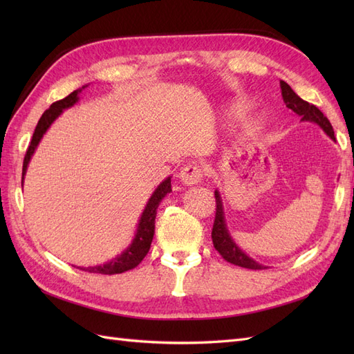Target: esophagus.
<instances>
[{"instance_id":"1","label":"esophagus","mask_w":354,"mask_h":354,"mask_svg":"<svg viewBox=\"0 0 354 354\" xmlns=\"http://www.w3.org/2000/svg\"><path fill=\"white\" fill-rule=\"evenodd\" d=\"M178 177L183 185L194 186L203 177V169H202V167H199L196 164H189L185 168H181Z\"/></svg>"}]
</instances>
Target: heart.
<instances>
[{"label": "heart", "instance_id": "heart-1", "mask_svg": "<svg viewBox=\"0 0 354 354\" xmlns=\"http://www.w3.org/2000/svg\"><path fill=\"white\" fill-rule=\"evenodd\" d=\"M239 108H245V106H243V104H239Z\"/></svg>", "mask_w": 354, "mask_h": 354}]
</instances>
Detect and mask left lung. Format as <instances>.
<instances>
[{"mask_svg":"<svg viewBox=\"0 0 354 354\" xmlns=\"http://www.w3.org/2000/svg\"><path fill=\"white\" fill-rule=\"evenodd\" d=\"M281 90H282V97L286 104L288 109L294 111L298 116H301V121H308V122H315L317 124L322 130L335 142V136H334V128H332L330 122L328 121V118L320 112L315 104H310L308 102L303 100L299 95L289 87V85L285 81H281ZM216 195V220H214V226L211 232V238L214 248H216L220 255L224 260L236 264L239 267H245V269H251V270H264L267 269L266 266L257 263L252 260L251 257L246 255L239 246L234 243L232 239L230 233L226 226V220H224V211H223V203L218 190L214 192Z\"/></svg>","mask_w":354,"mask_h":354,"instance_id":"8db88e82","label":"left lung"}]
</instances>
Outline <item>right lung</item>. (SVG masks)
I'll use <instances>...</instances> for the list:
<instances>
[{
  "label": "right lung",
  "instance_id": "add662e5",
  "mask_svg": "<svg viewBox=\"0 0 354 354\" xmlns=\"http://www.w3.org/2000/svg\"><path fill=\"white\" fill-rule=\"evenodd\" d=\"M88 87V85H82V88H78L72 91L68 97L62 99L59 102L53 103L50 108L42 113V116L39 118V121L35 127V131L34 136H32V140L30 145L26 151L25 159H24V169H22V183H24V178L26 174V169H28V164L34 155L35 149L38 146V143L41 142L42 136L46 134V131L50 128V125L56 121V118L71 106H73L80 100L78 94L85 88ZM171 192V177L165 178L162 183H160L156 190L152 194L151 199L147 201L145 211L140 217V221H138V226H137V233L136 236L131 242V245L128 246V248L121 254L118 255L116 259L104 263L102 266H94V267H80L81 270H85L88 273H102V274H116V273H124L127 270H131L134 269L136 266H138L142 263V260L146 257V254L151 250V243L153 239V233H155V218H156V209L159 207L160 201L165 198L167 194Z\"/></svg>",
  "mask_w": 354,
  "mask_h": 354
}]
</instances>
